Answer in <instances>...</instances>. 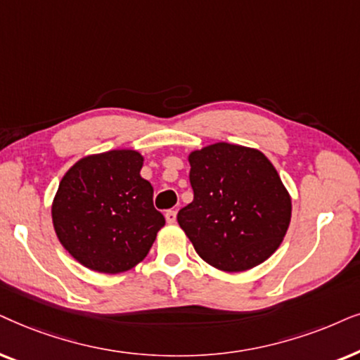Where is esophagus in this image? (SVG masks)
Here are the masks:
<instances>
[{
    "label": "esophagus",
    "mask_w": 360,
    "mask_h": 360,
    "mask_svg": "<svg viewBox=\"0 0 360 360\" xmlns=\"http://www.w3.org/2000/svg\"><path fill=\"white\" fill-rule=\"evenodd\" d=\"M165 217H166L167 224H174L176 222V210H166Z\"/></svg>",
    "instance_id": "obj_1"
}]
</instances>
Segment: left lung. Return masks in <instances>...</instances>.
<instances>
[{"mask_svg":"<svg viewBox=\"0 0 360 360\" xmlns=\"http://www.w3.org/2000/svg\"><path fill=\"white\" fill-rule=\"evenodd\" d=\"M193 202L177 222L204 262L237 273L271 257L288 230L291 198L270 160L253 148L215 143L189 155Z\"/></svg>","mask_w":360,"mask_h":360,"instance_id":"left-lung-1","label":"left lung"}]
</instances>
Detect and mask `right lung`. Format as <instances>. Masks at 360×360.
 I'll return each mask as SVG.
<instances>
[{
	"instance_id": "add662e5",
	"label": "right lung",
	"mask_w": 360,
	"mask_h": 360,
	"mask_svg": "<svg viewBox=\"0 0 360 360\" xmlns=\"http://www.w3.org/2000/svg\"><path fill=\"white\" fill-rule=\"evenodd\" d=\"M135 150L79 160L62 177L52 224L62 247L98 273H122L148 255L165 217L153 205V186Z\"/></svg>"
}]
</instances>
